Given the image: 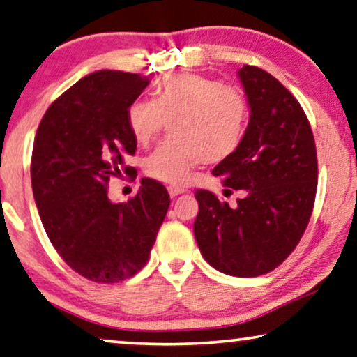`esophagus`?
Here are the masks:
<instances>
[{"label": "esophagus", "mask_w": 357, "mask_h": 357, "mask_svg": "<svg viewBox=\"0 0 357 357\" xmlns=\"http://www.w3.org/2000/svg\"><path fill=\"white\" fill-rule=\"evenodd\" d=\"M185 190L188 189H184V188H181V185H174V184H172V185H168V192H169V195H172V197H178V195H181V194H184Z\"/></svg>", "instance_id": "obj_1"}]
</instances>
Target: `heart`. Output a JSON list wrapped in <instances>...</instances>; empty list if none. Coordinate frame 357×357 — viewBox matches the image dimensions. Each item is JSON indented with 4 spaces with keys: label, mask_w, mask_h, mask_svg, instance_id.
Here are the masks:
<instances>
[{
    "label": "heart",
    "mask_w": 357,
    "mask_h": 357,
    "mask_svg": "<svg viewBox=\"0 0 357 357\" xmlns=\"http://www.w3.org/2000/svg\"><path fill=\"white\" fill-rule=\"evenodd\" d=\"M128 126L139 144H147L169 123V140L145 158L149 176L179 184L200 163H218L243 142L249 102L239 89L190 73L165 76L153 100L137 98L128 107Z\"/></svg>",
    "instance_id": "heart-1"
}]
</instances>
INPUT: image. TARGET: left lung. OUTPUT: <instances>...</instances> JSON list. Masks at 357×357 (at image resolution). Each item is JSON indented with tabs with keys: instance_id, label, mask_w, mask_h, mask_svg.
I'll return each instance as SVG.
<instances>
[{
	"instance_id": "left-lung-1",
	"label": "left lung",
	"mask_w": 357,
	"mask_h": 357,
	"mask_svg": "<svg viewBox=\"0 0 357 357\" xmlns=\"http://www.w3.org/2000/svg\"><path fill=\"white\" fill-rule=\"evenodd\" d=\"M238 77L249 124L238 150L212 173L245 192L231 208L197 190L194 236L213 268L250 278L277 268L303 238L317 192V152L304 109L280 80L248 64Z\"/></svg>"
}]
</instances>
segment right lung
<instances>
[{
	"label": "right lung",
	"instance_id": "right-lung-1",
	"mask_svg": "<svg viewBox=\"0 0 357 357\" xmlns=\"http://www.w3.org/2000/svg\"><path fill=\"white\" fill-rule=\"evenodd\" d=\"M149 84L140 74H89L50 105L35 135L30 176L43 228L64 262L98 283L147 264L169 207L165 185L150 178L128 202L108 199L109 179L134 173L122 169L137 149L126 113Z\"/></svg>",
	"mask_w": 357,
	"mask_h": 357
}]
</instances>
